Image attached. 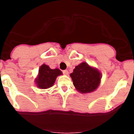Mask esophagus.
Returning a JSON list of instances; mask_svg holds the SVG:
<instances>
[{"label":"esophagus","mask_w":134,"mask_h":134,"mask_svg":"<svg viewBox=\"0 0 134 134\" xmlns=\"http://www.w3.org/2000/svg\"><path fill=\"white\" fill-rule=\"evenodd\" d=\"M62 72H63V74H65V75H67V74H68V71L67 70H62Z\"/></svg>","instance_id":"obj_1"}]
</instances>
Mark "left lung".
Segmentation results:
<instances>
[{
  "instance_id": "8db88e82",
  "label": "left lung",
  "mask_w": 134,
  "mask_h": 134,
  "mask_svg": "<svg viewBox=\"0 0 134 134\" xmlns=\"http://www.w3.org/2000/svg\"><path fill=\"white\" fill-rule=\"evenodd\" d=\"M73 85L82 93H91L99 86L101 75L99 71L85 62L76 66L70 74Z\"/></svg>"
}]
</instances>
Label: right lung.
I'll use <instances>...</instances> for the list:
<instances>
[{"mask_svg": "<svg viewBox=\"0 0 134 134\" xmlns=\"http://www.w3.org/2000/svg\"><path fill=\"white\" fill-rule=\"evenodd\" d=\"M62 74V72L58 68L51 69L49 66L43 64L39 70V75L36 79L37 86L39 88L45 89L52 86L56 77Z\"/></svg>", "mask_w": 134, "mask_h": 134, "instance_id": "right-lung-1", "label": "right lung"}]
</instances>
